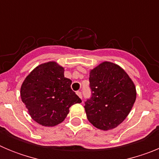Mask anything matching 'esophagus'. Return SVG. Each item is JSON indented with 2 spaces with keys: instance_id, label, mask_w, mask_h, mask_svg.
<instances>
[{
  "instance_id": "34e87169",
  "label": "esophagus",
  "mask_w": 159,
  "mask_h": 159,
  "mask_svg": "<svg viewBox=\"0 0 159 159\" xmlns=\"http://www.w3.org/2000/svg\"><path fill=\"white\" fill-rule=\"evenodd\" d=\"M76 94H77V95H78L80 98V99H82V93H81L80 92H77Z\"/></svg>"
}]
</instances>
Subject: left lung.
I'll return each instance as SVG.
<instances>
[{
  "mask_svg": "<svg viewBox=\"0 0 159 159\" xmlns=\"http://www.w3.org/2000/svg\"><path fill=\"white\" fill-rule=\"evenodd\" d=\"M89 82L92 95L84 102L88 121L100 130L115 128L135 102L134 83L122 67L107 61L90 71Z\"/></svg>",
  "mask_w": 159,
  "mask_h": 159,
  "instance_id": "1",
  "label": "left lung"
}]
</instances>
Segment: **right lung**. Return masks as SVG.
<instances>
[{
	"label": "right lung",
	"instance_id": "add662e5",
	"mask_svg": "<svg viewBox=\"0 0 159 159\" xmlns=\"http://www.w3.org/2000/svg\"><path fill=\"white\" fill-rule=\"evenodd\" d=\"M64 71L56 62L40 64L21 85L22 102L32 119L44 127L62 123L70 107L82 102L71 90V80L64 77Z\"/></svg>",
	"mask_w": 159,
	"mask_h": 159
}]
</instances>
